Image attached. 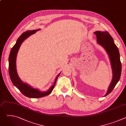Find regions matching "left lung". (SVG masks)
<instances>
[{"label":"left lung","mask_w":126,"mask_h":126,"mask_svg":"<svg viewBox=\"0 0 126 126\" xmlns=\"http://www.w3.org/2000/svg\"><path fill=\"white\" fill-rule=\"evenodd\" d=\"M94 34L96 35L97 43L104 47L108 54L113 70L112 81L106 96L112 91L121 77L122 64L120 58V53L113 38L107 31H98L95 32Z\"/></svg>","instance_id":"left-lung-1"}]
</instances>
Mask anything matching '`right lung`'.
<instances>
[{
  "label": "right lung",
  "mask_w": 126,
  "mask_h": 126,
  "mask_svg": "<svg viewBox=\"0 0 126 126\" xmlns=\"http://www.w3.org/2000/svg\"><path fill=\"white\" fill-rule=\"evenodd\" d=\"M38 30H39V29L32 31H27L20 35L18 39H17L16 44L12 48L9 56V74L13 84L19 90L23 95L31 98H41L49 95L53 91L55 87L56 80L60 74H59L57 76L55 82L54 83V85L51 87L48 91L45 92H40L37 89H34L27 84L22 82L18 76L16 68V59L18 51L23 41L29 36L34 34Z\"/></svg>",
  "instance_id": "obj_1"
}]
</instances>
